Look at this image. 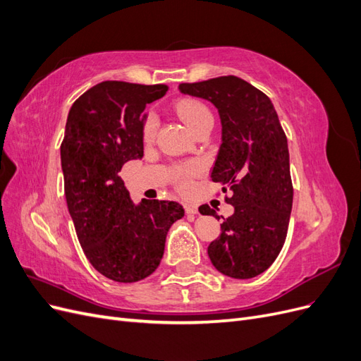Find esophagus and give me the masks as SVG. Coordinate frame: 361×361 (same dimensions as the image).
Segmentation results:
<instances>
[{"instance_id":"1","label":"esophagus","mask_w":361,"mask_h":361,"mask_svg":"<svg viewBox=\"0 0 361 361\" xmlns=\"http://www.w3.org/2000/svg\"><path fill=\"white\" fill-rule=\"evenodd\" d=\"M185 212L190 214V215H195L199 212L197 206H195L194 203H185Z\"/></svg>"}]
</instances>
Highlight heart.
I'll list each match as a JSON object with an SVG mask.
<instances>
[{
	"instance_id": "heart-1",
	"label": "heart",
	"mask_w": 361,
	"mask_h": 361,
	"mask_svg": "<svg viewBox=\"0 0 361 361\" xmlns=\"http://www.w3.org/2000/svg\"><path fill=\"white\" fill-rule=\"evenodd\" d=\"M176 113L179 117L183 120L187 126L195 134L200 128H203L207 123H212V114L204 104L194 101V99H187L178 104L176 106ZM158 129V118L155 114H149L145 118L143 123V138L146 141L154 140L155 134ZM199 173V166L195 162H188L185 166L178 167L176 170V178L178 183L182 190H187L190 187V179L195 174Z\"/></svg>"
}]
</instances>
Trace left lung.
<instances>
[{"mask_svg": "<svg viewBox=\"0 0 361 361\" xmlns=\"http://www.w3.org/2000/svg\"><path fill=\"white\" fill-rule=\"evenodd\" d=\"M179 90L214 104L221 120L211 178L232 191L226 202L235 211L207 255L221 274L253 279L272 265L288 235L293 188L285 130L269 97L238 76L183 82ZM199 211L220 220L207 204Z\"/></svg>", "mask_w": 361, "mask_h": 361, "instance_id": "left-lung-1", "label": "left lung"}]
</instances>
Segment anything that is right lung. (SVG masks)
I'll use <instances>...</instances> for the list:
<instances>
[{
	"label": "right lung",
	"mask_w": 361,
	"mask_h": 361,
	"mask_svg": "<svg viewBox=\"0 0 361 361\" xmlns=\"http://www.w3.org/2000/svg\"><path fill=\"white\" fill-rule=\"evenodd\" d=\"M167 85L104 81L82 93L71 108L60 147L68 209L84 253L96 271L118 283L154 272L164 255L169 228L183 216L176 202L135 204L118 171L143 158L147 104Z\"/></svg>",
	"instance_id": "1"
}]
</instances>
